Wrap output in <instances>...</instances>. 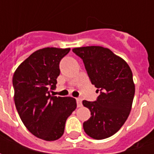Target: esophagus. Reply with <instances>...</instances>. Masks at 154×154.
<instances>
[{"instance_id": "34e87169", "label": "esophagus", "mask_w": 154, "mask_h": 154, "mask_svg": "<svg viewBox=\"0 0 154 154\" xmlns=\"http://www.w3.org/2000/svg\"><path fill=\"white\" fill-rule=\"evenodd\" d=\"M77 107H81L82 106V99L81 98H77Z\"/></svg>"}]
</instances>
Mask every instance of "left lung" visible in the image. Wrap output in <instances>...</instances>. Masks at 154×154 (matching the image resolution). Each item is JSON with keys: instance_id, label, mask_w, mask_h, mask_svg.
I'll use <instances>...</instances> for the list:
<instances>
[{"instance_id": "1", "label": "left lung", "mask_w": 154, "mask_h": 154, "mask_svg": "<svg viewBox=\"0 0 154 154\" xmlns=\"http://www.w3.org/2000/svg\"><path fill=\"white\" fill-rule=\"evenodd\" d=\"M72 52L82 59L91 82L100 91L97 100L82 101L91 116L83 123L84 131L95 139L109 138L119 131L131 110L135 91L132 71L106 48H75Z\"/></svg>"}]
</instances>
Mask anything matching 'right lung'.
<instances>
[{
	"instance_id": "1",
	"label": "right lung",
	"mask_w": 154,
	"mask_h": 154,
	"mask_svg": "<svg viewBox=\"0 0 154 154\" xmlns=\"http://www.w3.org/2000/svg\"><path fill=\"white\" fill-rule=\"evenodd\" d=\"M69 51L57 48L35 51L13 76L14 100L22 122L31 134L46 141L62 137L66 120L77 108L72 97L50 94L56 88L60 61Z\"/></svg>"
}]
</instances>
